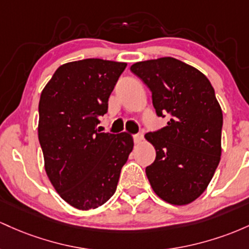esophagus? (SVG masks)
Instances as JSON below:
<instances>
[{"mask_svg": "<svg viewBox=\"0 0 249 249\" xmlns=\"http://www.w3.org/2000/svg\"><path fill=\"white\" fill-rule=\"evenodd\" d=\"M133 139H134V142H135V143H141L142 140H143V134L142 133L135 134V135H133Z\"/></svg>", "mask_w": 249, "mask_h": 249, "instance_id": "34e87169", "label": "esophagus"}]
</instances>
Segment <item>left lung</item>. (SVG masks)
Returning a JSON list of instances; mask_svg holds the SVG:
<instances>
[{"instance_id":"1","label":"left lung","mask_w":249,"mask_h":249,"mask_svg":"<svg viewBox=\"0 0 249 249\" xmlns=\"http://www.w3.org/2000/svg\"><path fill=\"white\" fill-rule=\"evenodd\" d=\"M130 71L152 91L156 115L169 119L146 134L156 150L148 180L162 200L191 203L207 188L221 156L223 117L214 88L202 72L174 57L134 63Z\"/></svg>"}]
</instances>
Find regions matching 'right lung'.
<instances>
[{
	"label": "right lung",
	"instance_id": "add662e5",
	"mask_svg": "<svg viewBox=\"0 0 249 249\" xmlns=\"http://www.w3.org/2000/svg\"><path fill=\"white\" fill-rule=\"evenodd\" d=\"M127 63L101 58L58 67L42 90L38 140L50 182L64 201L82 211L97 208L116 191L132 152L128 133H100L99 116Z\"/></svg>",
	"mask_w": 249,
	"mask_h": 249
}]
</instances>
